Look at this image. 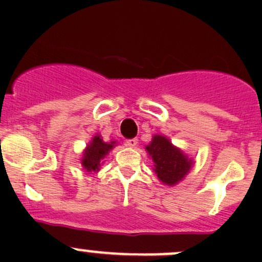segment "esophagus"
I'll list each match as a JSON object with an SVG mask.
<instances>
[{
	"label": "esophagus",
	"instance_id": "esophagus-1",
	"mask_svg": "<svg viewBox=\"0 0 262 262\" xmlns=\"http://www.w3.org/2000/svg\"><path fill=\"white\" fill-rule=\"evenodd\" d=\"M125 143H126V146H128V147H132V148H133V147H136L137 144H138V139H137V138L126 139Z\"/></svg>",
	"mask_w": 262,
	"mask_h": 262
}]
</instances>
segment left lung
<instances>
[{"label": "left lung", "mask_w": 262, "mask_h": 262, "mask_svg": "<svg viewBox=\"0 0 262 262\" xmlns=\"http://www.w3.org/2000/svg\"><path fill=\"white\" fill-rule=\"evenodd\" d=\"M146 149L155 163L153 171L160 181L168 186L181 181L194 165V161L187 157L181 149L173 146L165 136H153Z\"/></svg>", "instance_id": "8db88e82"}]
</instances>
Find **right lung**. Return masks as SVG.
<instances>
[{"label":"right lung","mask_w":262,"mask_h":262,"mask_svg":"<svg viewBox=\"0 0 262 262\" xmlns=\"http://www.w3.org/2000/svg\"><path fill=\"white\" fill-rule=\"evenodd\" d=\"M115 146V142L102 141L101 136L96 134L91 142L87 144L86 149L83 152L81 163L87 172H97L100 170V166L104 163V158L106 157L107 153Z\"/></svg>","instance_id":"right-lung-1"}]
</instances>
